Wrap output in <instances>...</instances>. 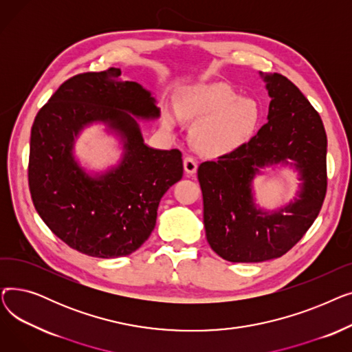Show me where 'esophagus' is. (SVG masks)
<instances>
[{"mask_svg":"<svg viewBox=\"0 0 352 352\" xmlns=\"http://www.w3.org/2000/svg\"><path fill=\"white\" fill-rule=\"evenodd\" d=\"M197 168H198V164H197V161H195L194 157L187 155L186 158H184V170H186L187 174H190V175L195 174V173H197Z\"/></svg>","mask_w":352,"mask_h":352,"instance_id":"1","label":"esophagus"}]
</instances>
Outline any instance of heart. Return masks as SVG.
I'll list each match as a JSON object with an SVG mask.
<instances>
[{"label": "heart", "instance_id": "heart-1", "mask_svg": "<svg viewBox=\"0 0 352 352\" xmlns=\"http://www.w3.org/2000/svg\"><path fill=\"white\" fill-rule=\"evenodd\" d=\"M178 113L184 118H199L192 129L197 148L207 154H224L244 145L260 121V107L248 97H238L224 82H211L187 89L179 98ZM165 128L177 125L174 111L165 109Z\"/></svg>", "mask_w": 352, "mask_h": 352}]
</instances>
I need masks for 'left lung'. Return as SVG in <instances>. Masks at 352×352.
<instances>
[{"label":"left lung","mask_w":352,"mask_h":352,"mask_svg":"<svg viewBox=\"0 0 352 352\" xmlns=\"http://www.w3.org/2000/svg\"><path fill=\"white\" fill-rule=\"evenodd\" d=\"M263 77L271 97L268 122L236 150L198 166L207 241L231 263L283 256L316 221L327 194V134L320 114L287 77ZM288 157L303 181L298 198L272 213L256 209L252 179L260 168Z\"/></svg>","instance_id":"left-lung-1"}]
</instances>
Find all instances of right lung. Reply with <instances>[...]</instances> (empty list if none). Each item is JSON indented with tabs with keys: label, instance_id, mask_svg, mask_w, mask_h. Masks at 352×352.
<instances>
[{
	"label": "right lung",
	"instance_id": "obj_1",
	"mask_svg": "<svg viewBox=\"0 0 352 352\" xmlns=\"http://www.w3.org/2000/svg\"><path fill=\"white\" fill-rule=\"evenodd\" d=\"M160 117L151 92L122 81L120 68L84 72L60 85L38 111L30 140L34 207L68 247L97 258L125 256L151 235L162 195L182 178L179 150L144 144L135 118ZM94 120L124 142L117 169L89 177L72 155L73 137Z\"/></svg>",
	"mask_w": 352,
	"mask_h": 352
}]
</instances>
